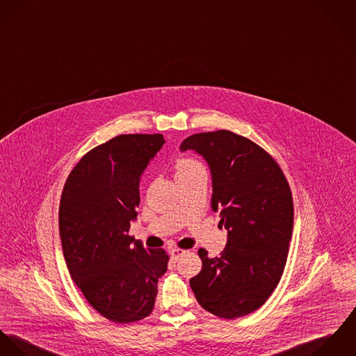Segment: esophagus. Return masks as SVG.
Masks as SVG:
<instances>
[{"label": "esophagus", "instance_id": "1", "mask_svg": "<svg viewBox=\"0 0 356 356\" xmlns=\"http://www.w3.org/2000/svg\"><path fill=\"white\" fill-rule=\"evenodd\" d=\"M187 252H188L187 250H181V248H173V250L170 251V257H172V259H173V261H179V259H180L181 257H184Z\"/></svg>", "mask_w": 356, "mask_h": 356}]
</instances>
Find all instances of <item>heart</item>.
<instances>
[{
  "mask_svg": "<svg viewBox=\"0 0 356 356\" xmlns=\"http://www.w3.org/2000/svg\"><path fill=\"white\" fill-rule=\"evenodd\" d=\"M197 172H206L204 165L193 157H181L176 161V176L191 175Z\"/></svg>",
  "mask_w": 356,
  "mask_h": 356,
  "instance_id": "obj_1",
  "label": "heart"
}]
</instances>
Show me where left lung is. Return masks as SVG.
Here are the masks:
<instances>
[{"mask_svg": "<svg viewBox=\"0 0 356 356\" xmlns=\"http://www.w3.org/2000/svg\"><path fill=\"white\" fill-rule=\"evenodd\" d=\"M210 165L211 207L228 231L216 258L199 248L202 270L190 280L197 303L225 319L248 316L273 293L282 276L293 228V199L276 159L252 140L227 129L188 136Z\"/></svg>", "mask_w": 356, "mask_h": 356, "instance_id": "left-lung-1", "label": "left lung"}]
</instances>
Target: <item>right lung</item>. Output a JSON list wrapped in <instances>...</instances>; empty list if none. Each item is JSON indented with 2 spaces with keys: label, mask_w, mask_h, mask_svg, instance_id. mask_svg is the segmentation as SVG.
<instances>
[{
  "label": "right lung",
  "mask_w": 356,
  "mask_h": 356,
  "mask_svg": "<svg viewBox=\"0 0 356 356\" xmlns=\"http://www.w3.org/2000/svg\"><path fill=\"white\" fill-rule=\"evenodd\" d=\"M163 143L161 134H124L91 149L70 173L60 199L70 275L91 307L116 323L152 314L168 268L163 248L146 250L128 235L142 176Z\"/></svg>",
  "instance_id": "obj_1"
}]
</instances>
